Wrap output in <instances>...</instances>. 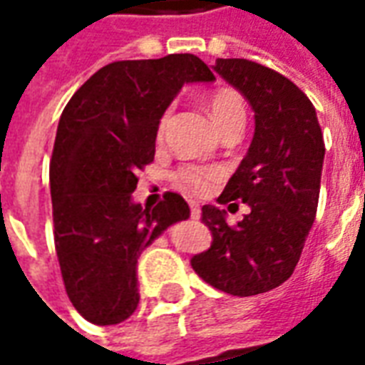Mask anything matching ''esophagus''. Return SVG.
<instances>
[{
  "label": "esophagus",
  "mask_w": 365,
  "mask_h": 365,
  "mask_svg": "<svg viewBox=\"0 0 365 365\" xmlns=\"http://www.w3.org/2000/svg\"><path fill=\"white\" fill-rule=\"evenodd\" d=\"M190 211L191 219H199V217H201V209H199L197 203H190Z\"/></svg>",
  "instance_id": "1"
}]
</instances>
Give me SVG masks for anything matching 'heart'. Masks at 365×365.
Listing matches in <instances>:
<instances>
[{"label":"heart","instance_id":"heart-1","mask_svg":"<svg viewBox=\"0 0 365 365\" xmlns=\"http://www.w3.org/2000/svg\"><path fill=\"white\" fill-rule=\"evenodd\" d=\"M209 115H211L217 128H221L225 123H229L235 117H242L245 115V103H242L240 93L237 90H232V88L215 90L209 97ZM164 127H166V117L160 120L158 138L164 135ZM217 178H219L217 170L199 166H185L175 174V180L180 182V185H183L185 190L193 191V193H207L211 190V185H213Z\"/></svg>","mask_w":365,"mask_h":365}]
</instances>
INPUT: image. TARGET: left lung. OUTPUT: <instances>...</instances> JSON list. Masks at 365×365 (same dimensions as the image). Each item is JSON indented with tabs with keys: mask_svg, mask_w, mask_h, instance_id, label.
<instances>
[{
	"mask_svg": "<svg viewBox=\"0 0 365 365\" xmlns=\"http://www.w3.org/2000/svg\"><path fill=\"white\" fill-rule=\"evenodd\" d=\"M213 70L248 99L256 120L217 201H242L250 213L229 227L225 209L203 205L213 242L191 268L217 289L250 297L279 287L297 266L319 205L324 140L313 103L285 76L245 58H217Z\"/></svg>",
	"mask_w": 365,
	"mask_h": 365,
	"instance_id": "obj_1",
	"label": "left lung"
}]
</instances>
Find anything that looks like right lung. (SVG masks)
<instances>
[{"label":"right lung","mask_w":365,"mask_h":365,"mask_svg":"<svg viewBox=\"0 0 365 365\" xmlns=\"http://www.w3.org/2000/svg\"><path fill=\"white\" fill-rule=\"evenodd\" d=\"M193 54L120 60L91 76L62 111L51 160L54 246L64 287L86 321L119 324L138 307L136 264L190 205L168 191L133 201L138 170L154 160L162 115L185 83L213 82Z\"/></svg>","instance_id":"add662e5"}]
</instances>
